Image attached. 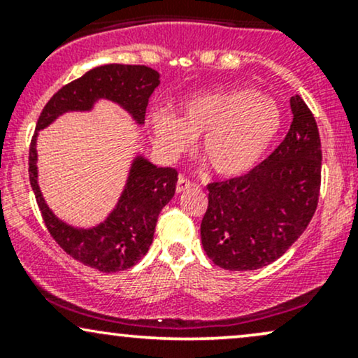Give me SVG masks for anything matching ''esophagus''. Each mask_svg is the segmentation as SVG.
<instances>
[{"label":"esophagus","instance_id":"34e87169","mask_svg":"<svg viewBox=\"0 0 358 358\" xmlns=\"http://www.w3.org/2000/svg\"><path fill=\"white\" fill-rule=\"evenodd\" d=\"M192 187H193V183L190 182V180L185 178V176H180L178 182H176V192L178 193L188 190V188H192Z\"/></svg>","mask_w":358,"mask_h":358}]
</instances>
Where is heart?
<instances>
[{
  "instance_id": "1",
  "label": "heart",
  "mask_w": 358,
  "mask_h": 358,
  "mask_svg": "<svg viewBox=\"0 0 358 358\" xmlns=\"http://www.w3.org/2000/svg\"><path fill=\"white\" fill-rule=\"evenodd\" d=\"M282 126V110L273 97L252 89L203 92L185 101L178 117L168 110L151 114L158 145L168 155L190 150L202 136L200 156L217 175L241 176L268 153Z\"/></svg>"
}]
</instances>
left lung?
<instances>
[{
	"label": "left lung",
	"mask_w": 358,
	"mask_h": 358,
	"mask_svg": "<svg viewBox=\"0 0 358 358\" xmlns=\"http://www.w3.org/2000/svg\"><path fill=\"white\" fill-rule=\"evenodd\" d=\"M286 138L244 176L207 187L200 236L207 256L229 271L271 264L306 231L322 183V143L316 121L299 96L291 97Z\"/></svg>",
	"instance_id": "left-lung-1"
}]
</instances>
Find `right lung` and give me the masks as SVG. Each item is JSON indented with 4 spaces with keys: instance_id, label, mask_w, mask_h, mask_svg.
<instances>
[{
    "instance_id": "add662e5",
    "label": "right lung",
    "mask_w": 358,
    "mask_h": 358,
    "mask_svg": "<svg viewBox=\"0 0 358 358\" xmlns=\"http://www.w3.org/2000/svg\"><path fill=\"white\" fill-rule=\"evenodd\" d=\"M158 85L159 73L146 65H101L53 94L40 114L31 138L28 175L48 232L69 256L102 273L133 268L148 252L159 212L175 195L178 171L156 166L138 155L131 163L124 190L108 219L96 227L77 229L57 219L45 203L38 187L36 136L40 129L52 124L62 114L90 110L99 99L116 102L141 126L148 101Z\"/></svg>"
}]
</instances>
